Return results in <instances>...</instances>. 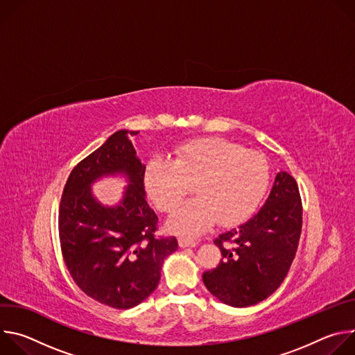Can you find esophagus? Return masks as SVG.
I'll return each mask as SVG.
<instances>
[{
    "label": "esophagus",
    "mask_w": 355,
    "mask_h": 355,
    "mask_svg": "<svg viewBox=\"0 0 355 355\" xmlns=\"http://www.w3.org/2000/svg\"><path fill=\"white\" fill-rule=\"evenodd\" d=\"M178 244H180V247H195L196 245V241L195 240H191V239H184V237H181L180 240H178Z\"/></svg>",
    "instance_id": "esophagus-1"
}]
</instances>
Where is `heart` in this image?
Returning a JSON list of instances; mask_svg holds the SVG:
<instances>
[{
  "mask_svg": "<svg viewBox=\"0 0 355 355\" xmlns=\"http://www.w3.org/2000/svg\"><path fill=\"white\" fill-rule=\"evenodd\" d=\"M271 182L268 162L239 143L207 137L175 150L174 160H150L144 184L157 209L173 214L191 192L195 199L168 220L167 227L181 236H198L215 220L233 226L245 220L261 204Z\"/></svg>",
  "mask_w": 355,
  "mask_h": 355,
  "instance_id": "1",
  "label": "heart"
}]
</instances>
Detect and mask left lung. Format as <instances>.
<instances>
[{
    "mask_svg": "<svg viewBox=\"0 0 355 355\" xmlns=\"http://www.w3.org/2000/svg\"><path fill=\"white\" fill-rule=\"evenodd\" d=\"M302 230V200L292 175L281 171L263 208L214 241L219 266L202 274L205 286L220 302L247 308L267 299L285 279Z\"/></svg>",
    "mask_w": 355,
    "mask_h": 355,
    "instance_id": "1",
    "label": "left lung"
}]
</instances>
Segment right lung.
Masks as SVG:
<instances>
[{
    "mask_svg": "<svg viewBox=\"0 0 355 355\" xmlns=\"http://www.w3.org/2000/svg\"><path fill=\"white\" fill-rule=\"evenodd\" d=\"M118 130L70 173L59 208V237L66 267L89 297L130 309L157 288L162 266L178 248L175 237H156L157 215L146 200L144 171L130 137ZM122 173L128 187L118 206L92 195L99 178Z\"/></svg>",
    "mask_w": 355,
    "mask_h": 355,
    "instance_id": "add662e5",
    "label": "right lung"
}]
</instances>
